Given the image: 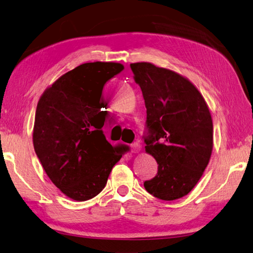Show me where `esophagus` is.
<instances>
[{
  "label": "esophagus",
  "instance_id": "obj_1",
  "mask_svg": "<svg viewBox=\"0 0 253 253\" xmlns=\"http://www.w3.org/2000/svg\"><path fill=\"white\" fill-rule=\"evenodd\" d=\"M142 151V145L140 144V143H133V144L131 145V152L132 153H140V152Z\"/></svg>",
  "mask_w": 253,
  "mask_h": 253
}]
</instances>
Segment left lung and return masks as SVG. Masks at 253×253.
<instances>
[{
  "instance_id": "obj_1",
  "label": "left lung",
  "mask_w": 253,
  "mask_h": 253,
  "mask_svg": "<svg viewBox=\"0 0 253 253\" xmlns=\"http://www.w3.org/2000/svg\"><path fill=\"white\" fill-rule=\"evenodd\" d=\"M130 66L146 107L145 152L159 165L144 187L163 201L182 198L196 186L211 156L208 104L190 80L173 70L145 61Z\"/></svg>"
}]
</instances>
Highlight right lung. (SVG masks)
<instances>
[{"instance_id":"right-lung-1","label":"right lung","mask_w":253,"mask_h":253,"mask_svg":"<svg viewBox=\"0 0 253 253\" xmlns=\"http://www.w3.org/2000/svg\"><path fill=\"white\" fill-rule=\"evenodd\" d=\"M125 69L120 63H85L68 71L38 100L33 144L57 188L76 202L96 197L122 157L102 127L103 85Z\"/></svg>"}]
</instances>
